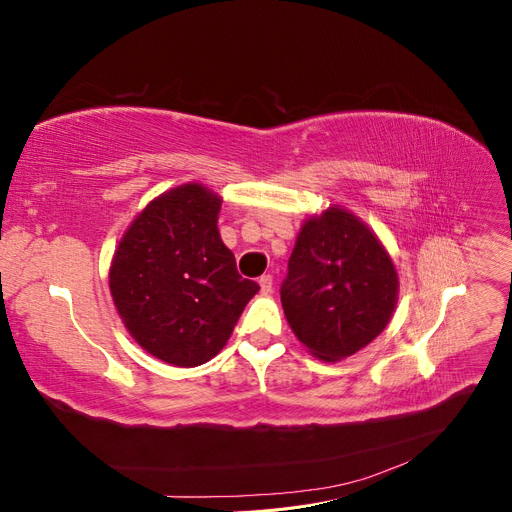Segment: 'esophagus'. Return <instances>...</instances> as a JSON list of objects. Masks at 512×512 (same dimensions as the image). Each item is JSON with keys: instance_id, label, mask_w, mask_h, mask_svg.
I'll return each mask as SVG.
<instances>
[{"instance_id": "obj_1", "label": "esophagus", "mask_w": 512, "mask_h": 512, "mask_svg": "<svg viewBox=\"0 0 512 512\" xmlns=\"http://www.w3.org/2000/svg\"><path fill=\"white\" fill-rule=\"evenodd\" d=\"M258 284H260V288H262V292H271L273 290V275H262L260 280H258Z\"/></svg>"}]
</instances>
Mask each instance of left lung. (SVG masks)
Segmentation results:
<instances>
[{
	"instance_id": "1",
	"label": "left lung",
	"mask_w": 512,
	"mask_h": 512,
	"mask_svg": "<svg viewBox=\"0 0 512 512\" xmlns=\"http://www.w3.org/2000/svg\"><path fill=\"white\" fill-rule=\"evenodd\" d=\"M399 277L361 218L331 205L303 222L282 284V307L299 342L335 363L365 348L391 322Z\"/></svg>"
}]
</instances>
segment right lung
Segmentation results:
<instances>
[{"label": "right lung", "instance_id": "1", "mask_svg": "<svg viewBox=\"0 0 512 512\" xmlns=\"http://www.w3.org/2000/svg\"><path fill=\"white\" fill-rule=\"evenodd\" d=\"M222 198L183 183L153 198L123 232L108 286L134 342L175 367L218 354L260 286L243 280L218 230Z\"/></svg>", "mask_w": 512, "mask_h": 512}]
</instances>
